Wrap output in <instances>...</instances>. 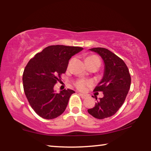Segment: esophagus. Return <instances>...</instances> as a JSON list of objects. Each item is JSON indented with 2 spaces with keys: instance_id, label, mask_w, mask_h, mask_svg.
Returning <instances> with one entry per match:
<instances>
[{
  "instance_id": "esophagus-1",
  "label": "esophagus",
  "mask_w": 151,
  "mask_h": 151,
  "mask_svg": "<svg viewBox=\"0 0 151 151\" xmlns=\"http://www.w3.org/2000/svg\"><path fill=\"white\" fill-rule=\"evenodd\" d=\"M79 95L82 99H85V98H86V97H87L86 95H84V94H82V93H79Z\"/></svg>"
}]
</instances>
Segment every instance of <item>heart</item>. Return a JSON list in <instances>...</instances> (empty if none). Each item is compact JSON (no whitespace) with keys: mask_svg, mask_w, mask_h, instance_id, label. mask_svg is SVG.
I'll return each instance as SVG.
<instances>
[{"mask_svg":"<svg viewBox=\"0 0 151 151\" xmlns=\"http://www.w3.org/2000/svg\"><path fill=\"white\" fill-rule=\"evenodd\" d=\"M86 63H91V62H99L100 63V60L96 55H89V56L86 57L85 59ZM91 84V82L88 81V80H86L84 79H80L78 80L77 82H76L75 85L77 88L80 90V91H83L86 88V86H88Z\"/></svg>","mask_w":151,"mask_h":151,"instance_id":"obj_1","label":"heart"}]
</instances>
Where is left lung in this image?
<instances>
[{"label":"left lung","mask_w":151,"mask_h":151,"mask_svg":"<svg viewBox=\"0 0 151 151\" xmlns=\"http://www.w3.org/2000/svg\"><path fill=\"white\" fill-rule=\"evenodd\" d=\"M90 50L100 55L104 61V76L94 89L96 92L102 91L104 97L97 100L88 113L102 119L113 116L122 106L130 89L131 78L125 63L115 53L102 47Z\"/></svg>","instance_id":"1"}]
</instances>
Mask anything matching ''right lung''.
<instances>
[{
	"label": "right lung",
	"mask_w": 151,
	"mask_h": 151,
	"mask_svg": "<svg viewBox=\"0 0 151 151\" xmlns=\"http://www.w3.org/2000/svg\"><path fill=\"white\" fill-rule=\"evenodd\" d=\"M83 48L65 45H51L30 60L24 68L22 82L30 106L39 116L51 119L65 111L71 94L67 88L57 93L53 89L61 75L67 69L70 58Z\"/></svg>",
	"instance_id": "obj_1"
}]
</instances>
